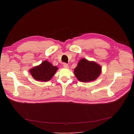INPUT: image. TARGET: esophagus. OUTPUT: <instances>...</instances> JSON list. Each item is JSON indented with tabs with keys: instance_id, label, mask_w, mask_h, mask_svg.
Returning a JSON list of instances; mask_svg holds the SVG:
<instances>
[{
	"instance_id": "1",
	"label": "esophagus",
	"mask_w": 134,
	"mask_h": 134,
	"mask_svg": "<svg viewBox=\"0 0 134 134\" xmlns=\"http://www.w3.org/2000/svg\"><path fill=\"white\" fill-rule=\"evenodd\" d=\"M63 67L68 69L69 68V66L68 64H67V63H64V64H63Z\"/></svg>"
}]
</instances>
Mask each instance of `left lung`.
<instances>
[{
  "label": "left lung",
  "instance_id": "left-lung-1",
  "mask_svg": "<svg viewBox=\"0 0 134 134\" xmlns=\"http://www.w3.org/2000/svg\"><path fill=\"white\" fill-rule=\"evenodd\" d=\"M101 73L102 67L100 65L85 58L80 60L74 70V74L77 79L83 82L96 80Z\"/></svg>",
  "mask_w": 134,
  "mask_h": 134
}]
</instances>
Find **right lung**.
Listing matches in <instances>:
<instances>
[{"label":"right lung","mask_w":134,"mask_h":134,"mask_svg":"<svg viewBox=\"0 0 134 134\" xmlns=\"http://www.w3.org/2000/svg\"><path fill=\"white\" fill-rule=\"evenodd\" d=\"M58 70V67L54 66L51 63L45 60L40 65L31 68L29 72L36 80L46 82L51 80Z\"/></svg>","instance_id":"obj_1"}]
</instances>
